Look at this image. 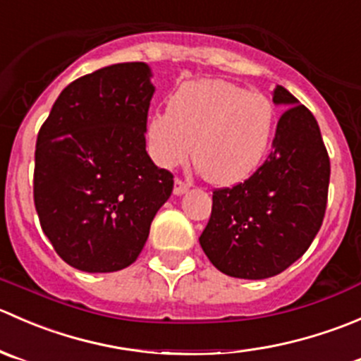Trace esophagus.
Instances as JSON below:
<instances>
[{"instance_id": "obj_1", "label": "esophagus", "mask_w": 361, "mask_h": 361, "mask_svg": "<svg viewBox=\"0 0 361 361\" xmlns=\"http://www.w3.org/2000/svg\"><path fill=\"white\" fill-rule=\"evenodd\" d=\"M188 188H189V185L185 184L184 180H180V179H176V184H173V195H176V196H180V195H184V192L188 191Z\"/></svg>"}]
</instances>
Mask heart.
<instances>
[{
  "mask_svg": "<svg viewBox=\"0 0 361 361\" xmlns=\"http://www.w3.org/2000/svg\"><path fill=\"white\" fill-rule=\"evenodd\" d=\"M277 114L272 99L221 78L182 84L169 110L145 124L152 161L173 169L191 156L207 180L235 185L263 165L272 147Z\"/></svg>",
  "mask_w": 361,
  "mask_h": 361,
  "instance_id": "b5f03b06",
  "label": "heart"
}]
</instances>
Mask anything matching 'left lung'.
Instances as JSON below:
<instances>
[{
  "label": "left lung",
  "instance_id": "obj_1",
  "mask_svg": "<svg viewBox=\"0 0 361 361\" xmlns=\"http://www.w3.org/2000/svg\"><path fill=\"white\" fill-rule=\"evenodd\" d=\"M272 99L284 112L267 161L233 188L212 195L200 245L219 272L269 279L312 244L326 209L330 159L316 117L283 85Z\"/></svg>",
  "mask_w": 361,
  "mask_h": 361
}]
</instances>
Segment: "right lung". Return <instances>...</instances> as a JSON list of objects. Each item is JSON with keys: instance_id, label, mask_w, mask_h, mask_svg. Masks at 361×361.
Wrapping results in <instances>:
<instances>
[{"instance_id": "right-lung-1", "label": "right lung", "mask_w": 361, "mask_h": 361, "mask_svg": "<svg viewBox=\"0 0 361 361\" xmlns=\"http://www.w3.org/2000/svg\"><path fill=\"white\" fill-rule=\"evenodd\" d=\"M145 63L99 68L61 91L37 138L35 207L56 252L89 274L130 267L173 176L145 151L156 87Z\"/></svg>"}]
</instances>
